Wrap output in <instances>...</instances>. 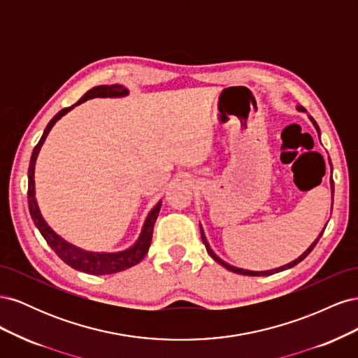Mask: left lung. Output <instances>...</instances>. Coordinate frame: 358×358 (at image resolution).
<instances>
[{
    "label": "left lung",
    "mask_w": 358,
    "mask_h": 358,
    "mask_svg": "<svg viewBox=\"0 0 358 358\" xmlns=\"http://www.w3.org/2000/svg\"><path fill=\"white\" fill-rule=\"evenodd\" d=\"M297 109L300 110V112H305V109H303L301 106H299ZM312 122H313V125H315V128H317V131L320 133V128H318V125H317V122L313 121L312 119ZM331 194H334V183H333V179H331ZM326 230V229H324ZM324 230L321 231V234L318 236V239L313 242L305 252H303L297 259H294V262H291V263H288V264H285V266H282V267H278V268H273V270H267V272H252V270H245V268H239V267H233V266H230V264H227L225 262H222V259L218 257V255H215V252L212 251L210 249V246H209V243H208V241H206V237H204V234H203V230L200 229V231H201V241H203V243H204V246H206V249H208V252H209V255L215 259L216 263H220L221 266H224L227 270H230V272H233V273H239V275H246V276H268V275H273V273H278V272H282V270H287V268H291V267H294V266H297L301 259H305L309 254H310V251L313 248H315V245L318 243V241H320V237L322 236V233H324Z\"/></svg>",
    "instance_id": "8db88e82"
}]
</instances>
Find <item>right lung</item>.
Returning a JSON list of instances; mask_svg holds the SVG:
<instances>
[{
  "label": "right lung",
  "mask_w": 358,
  "mask_h": 358,
  "mask_svg": "<svg viewBox=\"0 0 358 358\" xmlns=\"http://www.w3.org/2000/svg\"><path fill=\"white\" fill-rule=\"evenodd\" d=\"M128 94V90L124 88L121 85H103V86H95V88L90 90L86 92L82 99L76 103L74 106H79L80 103L95 99V96H124ZM74 106L66 107L62 109L59 113L52 117V121L48 124L45 133H43L40 142L36 145L34 150H32L31 161H29V169H28V208L31 218L34 221L36 227L41 236L45 237V241L48 245L55 251V254L62 259L64 263L69 264L70 267L79 270V272H85L90 275H112L122 272V270H127L129 267L136 266L137 263L142 262L145 255L149 251L150 242H152V231H154V225L158 218V213L161 209V203H158L155 208L150 210L148 215L146 222L143 225L142 234H140L138 241L134 243L127 251L122 252H115V254H99V252H88L83 251V249L76 248L70 243H67L64 239L53 231L50 227L46 224V221L43 220V216L40 213V209L36 201V189H34V169H36V159L40 152L41 145L45 143V140L50 131V128L55 125L59 117H62L67 112H70Z\"/></svg>",
  "instance_id": "add662e5"
}]
</instances>
